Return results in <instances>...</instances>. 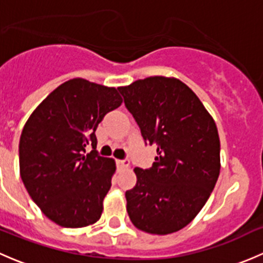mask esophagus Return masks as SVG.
<instances>
[{"label": "esophagus", "mask_w": 263, "mask_h": 263, "mask_svg": "<svg viewBox=\"0 0 263 263\" xmlns=\"http://www.w3.org/2000/svg\"><path fill=\"white\" fill-rule=\"evenodd\" d=\"M117 165L121 169L129 168V161L128 160H117Z\"/></svg>", "instance_id": "1"}]
</instances>
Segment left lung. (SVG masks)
Instances as JSON below:
<instances>
[{"mask_svg": "<svg viewBox=\"0 0 263 263\" xmlns=\"http://www.w3.org/2000/svg\"><path fill=\"white\" fill-rule=\"evenodd\" d=\"M118 90L145 142L156 145L153 168H135L126 192L137 229L165 235L187 227L210 197L220 168L216 123L197 95L179 79L151 76Z\"/></svg>", "mask_w": 263, "mask_h": 263, "instance_id": "left-lung-1", "label": "left lung"}]
</instances>
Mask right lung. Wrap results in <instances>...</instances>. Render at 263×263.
Here are the masks:
<instances>
[{
    "instance_id": "1",
    "label": "right lung",
    "mask_w": 263,
    "mask_h": 263,
    "mask_svg": "<svg viewBox=\"0 0 263 263\" xmlns=\"http://www.w3.org/2000/svg\"><path fill=\"white\" fill-rule=\"evenodd\" d=\"M122 102L116 87L75 78L55 87L24 126L21 179L42 213L60 227H89L102 216L116 161L98 155L95 131ZM87 146L95 148L89 154Z\"/></svg>"
}]
</instances>
